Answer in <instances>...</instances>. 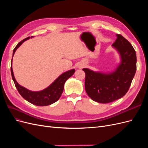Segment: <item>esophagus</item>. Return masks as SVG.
<instances>
[{
	"label": "esophagus",
	"mask_w": 148,
	"mask_h": 148,
	"mask_svg": "<svg viewBox=\"0 0 148 148\" xmlns=\"http://www.w3.org/2000/svg\"><path fill=\"white\" fill-rule=\"evenodd\" d=\"M83 66V65H79V66H78V68H79V69H82Z\"/></svg>",
	"instance_id": "obj_1"
}]
</instances>
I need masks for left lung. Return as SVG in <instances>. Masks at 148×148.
I'll return each mask as SVG.
<instances>
[{
	"label": "left lung",
	"instance_id": "8db88e82",
	"mask_svg": "<svg viewBox=\"0 0 148 148\" xmlns=\"http://www.w3.org/2000/svg\"><path fill=\"white\" fill-rule=\"evenodd\" d=\"M112 45L119 53L120 63L110 72L95 71L87 68L83 70L85 77V90L94 101L106 104L117 100L126 95L136 70L135 49L120 34Z\"/></svg>",
	"mask_w": 148,
	"mask_h": 148
}]
</instances>
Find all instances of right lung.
I'll use <instances>...</instances> for the list:
<instances>
[{
	"label": "right lung",
	"mask_w": 148,
	"mask_h": 148,
	"mask_svg": "<svg viewBox=\"0 0 148 148\" xmlns=\"http://www.w3.org/2000/svg\"><path fill=\"white\" fill-rule=\"evenodd\" d=\"M34 36H31V38H26L25 39L22 40L21 42L18 44L15 47V49H13V56L15 54V52L16 51V49L18 48L22 44H23L25 41H26V40L29 39V38H32ZM75 71V69H71L69 71H66L65 72L62 73L59 77H58L52 84L49 85L47 88L41 91H33L21 86L20 84L17 83L15 78L14 75H13L12 64L11 65L12 77L13 80V82H14L15 84V86L17 89L18 91L20 93V95L23 97L25 100L31 103V104L38 106H46L51 105L59 100L62 92H63L65 82L74 74Z\"/></svg>",
	"instance_id": "add662e5"
}]
</instances>
